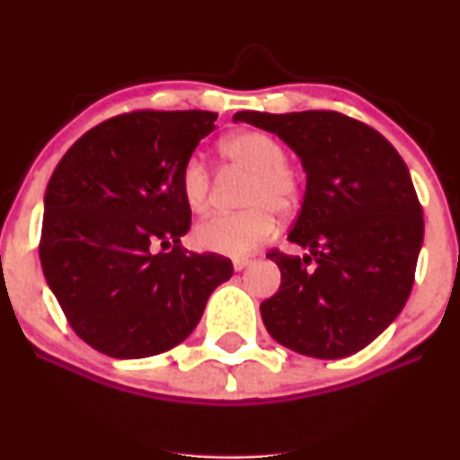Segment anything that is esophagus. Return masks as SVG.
I'll list each match as a JSON object with an SVG mask.
<instances>
[{
	"label": "esophagus",
	"instance_id": "esophagus-1",
	"mask_svg": "<svg viewBox=\"0 0 460 460\" xmlns=\"http://www.w3.org/2000/svg\"><path fill=\"white\" fill-rule=\"evenodd\" d=\"M248 263H251V260H248V257H237V260H234V268H235L237 272H240V270H244Z\"/></svg>",
	"mask_w": 460,
	"mask_h": 460
}]
</instances>
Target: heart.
Here are the masks:
<instances>
[{"label":"heart","mask_w":460,"mask_h":460,"mask_svg":"<svg viewBox=\"0 0 460 460\" xmlns=\"http://www.w3.org/2000/svg\"><path fill=\"white\" fill-rule=\"evenodd\" d=\"M229 168L244 172L240 192L242 212L216 214L197 225L192 240L200 251L240 257L255 251L274 234V216H288L298 208L303 181L289 166L285 146L263 131H237L218 146ZM179 190L192 214H203L209 205L212 175L199 155L188 157L179 171Z\"/></svg>","instance_id":"b5f03b06"}]
</instances>
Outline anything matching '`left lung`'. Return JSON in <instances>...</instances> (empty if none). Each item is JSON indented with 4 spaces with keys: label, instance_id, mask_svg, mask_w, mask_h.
Wrapping results in <instances>:
<instances>
[{
    "label": "left lung",
    "instance_id": "8db88e82",
    "mask_svg": "<svg viewBox=\"0 0 460 460\" xmlns=\"http://www.w3.org/2000/svg\"><path fill=\"white\" fill-rule=\"evenodd\" d=\"M234 120L277 134L307 172L289 242L309 255L268 252L281 288L261 303L263 324L300 355H355L398 318L413 288L424 214L409 168L376 129L332 110Z\"/></svg>",
    "mask_w": 460,
    "mask_h": 460
}]
</instances>
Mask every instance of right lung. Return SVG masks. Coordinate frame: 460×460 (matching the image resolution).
<instances>
[{"label": "right lung", "instance_id": "1", "mask_svg": "<svg viewBox=\"0 0 460 460\" xmlns=\"http://www.w3.org/2000/svg\"><path fill=\"white\" fill-rule=\"evenodd\" d=\"M214 112L134 110L103 120L47 183L40 266L71 329L94 350L142 358L194 331L231 260L181 246L192 212L179 171Z\"/></svg>", "mask_w": 460, "mask_h": 460}]
</instances>
